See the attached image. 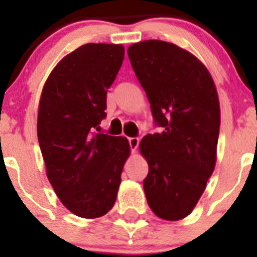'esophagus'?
Segmentation results:
<instances>
[{"mask_svg":"<svg viewBox=\"0 0 257 257\" xmlns=\"http://www.w3.org/2000/svg\"><path fill=\"white\" fill-rule=\"evenodd\" d=\"M127 140H128V145H130L131 151L135 152L138 147H139V139L138 138H128Z\"/></svg>","mask_w":257,"mask_h":257,"instance_id":"obj_1","label":"esophagus"}]
</instances>
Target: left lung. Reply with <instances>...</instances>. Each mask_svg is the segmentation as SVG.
<instances>
[{
	"instance_id": "1",
	"label": "left lung",
	"mask_w": 257,
	"mask_h": 257,
	"mask_svg": "<svg viewBox=\"0 0 257 257\" xmlns=\"http://www.w3.org/2000/svg\"><path fill=\"white\" fill-rule=\"evenodd\" d=\"M151 103L160 133L148 134L140 152L148 161L144 192L165 220L188 216L205 192L216 163L220 105L208 70L187 50L158 40L127 50Z\"/></svg>"
}]
</instances>
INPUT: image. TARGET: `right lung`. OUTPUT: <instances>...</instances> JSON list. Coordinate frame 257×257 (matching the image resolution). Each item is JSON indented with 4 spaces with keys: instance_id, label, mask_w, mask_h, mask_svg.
<instances>
[{
    "instance_id": "add662e5",
    "label": "right lung",
    "mask_w": 257,
    "mask_h": 257,
    "mask_svg": "<svg viewBox=\"0 0 257 257\" xmlns=\"http://www.w3.org/2000/svg\"><path fill=\"white\" fill-rule=\"evenodd\" d=\"M123 56L122 45H83L59 61L41 95L37 135L47 178L79 217H100L113 207L130 154L126 138L96 133Z\"/></svg>"
}]
</instances>
